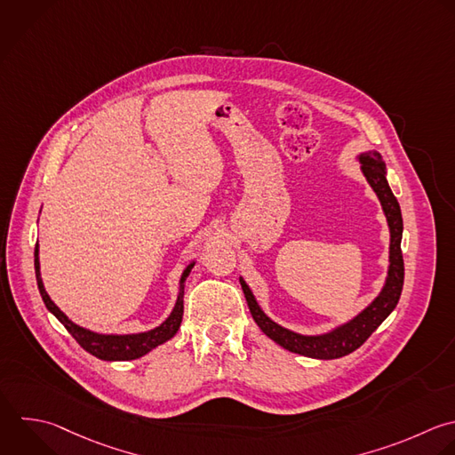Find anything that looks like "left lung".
I'll use <instances>...</instances> for the list:
<instances>
[{"mask_svg":"<svg viewBox=\"0 0 455 455\" xmlns=\"http://www.w3.org/2000/svg\"><path fill=\"white\" fill-rule=\"evenodd\" d=\"M359 162H361L363 174L366 176L370 187L373 188V192L377 194V197L382 204V210H384L386 219H387L389 233H391L389 270H387L386 284H384L382 291L379 293V297L364 311H361L348 323H345V325H341V327H338V329H334L327 334L302 336V334L288 331V329L277 325L275 322H272L259 309V306H258L252 291L245 284V281L240 279L242 290H243V295H245V300L249 304V309H251V315H252L254 322L259 325V329L268 338H272L275 343H279L283 348H286L290 352L307 355V357H315V359L343 357V355L354 352L355 348H359L371 336V332L395 309V306L400 299L402 286H403V258H402V249H400L403 224H402L400 206H398V201L393 196V192H391V188L386 181V169H384V162H382L380 155L379 153H366V155H361Z\"/></svg>","mask_w":455,"mask_h":455,"instance_id":"obj_1","label":"left lung"}]
</instances>
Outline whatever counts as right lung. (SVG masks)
I'll return each instance as SVG.
<instances>
[{
	"instance_id": "right-lung-1",
	"label": "right lung",
	"mask_w": 455,
	"mask_h": 455,
	"mask_svg": "<svg viewBox=\"0 0 455 455\" xmlns=\"http://www.w3.org/2000/svg\"><path fill=\"white\" fill-rule=\"evenodd\" d=\"M194 263H190L180 281V295H178V302L172 309V313L169 315V318L155 327L153 331L148 332H140V334H98L92 331H87L76 323H73L59 307L57 304L50 299V295L44 290L43 279H41V263H39V243L36 245V275H37V284H39V291L43 295V300L46 304V307L64 323V327L71 332V336L80 343L82 348H85L87 352H91L92 355L105 359V361H130V359H137L142 357L144 354H148L149 350H153L155 347L165 343L167 339H171L180 325H181V318H183V295H185V279L188 277L190 270H192Z\"/></svg>"
}]
</instances>
